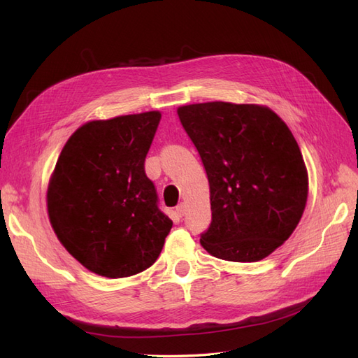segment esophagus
Instances as JSON below:
<instances>
[{"label":"esophagus","mask_w":358,"mask_h":358,"mask_svg":"<svg viewBox=\"0 0 358 358\" xmlns=\"http://www.w3.org/2000/svg\"><path fill=\"white\" fill-rule=\"evenodd\" d=\"M176 213H178L179 216L185 215V203H179V204L176 206Z\"/></svg>","instance_id":"34e87169"}]
</instances>
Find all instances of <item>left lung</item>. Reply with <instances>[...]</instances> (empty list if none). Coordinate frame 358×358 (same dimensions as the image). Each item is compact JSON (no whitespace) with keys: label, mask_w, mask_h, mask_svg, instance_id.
<instances>
[{"label":"left lung","mask_w":358,"mask_h":358,"mask_svg":"<svg viewBox=\"0 0 358 358\" xmlns=\"http://www.w3.org/2000/svg\"><path fill=\"white\" fill-rule=\"evenodd\" d=\"M208 175L212 221L200 234L216 258L254 263L296 230L308 200V171L289 128L257 104L224 101L178 109Z\"/></svg>","instance_id":"left-lung-1"}]
</instances>
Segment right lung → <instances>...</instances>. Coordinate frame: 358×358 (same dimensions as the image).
Here are the masks:
<instances>
[{"label":"right lung","instance_id":"obj_1","mask_svg":"<svg viewBox=\"0 0 358 358\" xmlns=\"http://www.w3.org/2000/svg\"><path fill=\"white\" fill-rule=\"evenodd\" d=\"M159 112L82 125L61 150L48 188L50 224L91 272L125 278L152 266L171 230L145 173Z\"/></svg>","mask_w":358,"mask_h":358}]
</instances>
